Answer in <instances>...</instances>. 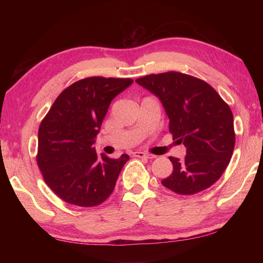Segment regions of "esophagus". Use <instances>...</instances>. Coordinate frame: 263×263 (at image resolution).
<instances>
[{
	"mask_svg": "<svg viewBox=\"0 0 263 263\" xmlns=\"http://www.w3.org/2000/svg\"><path fill=\"white\" fill-rule=\"evenodd\" d=\"M133 155H135L136 158H146V159H153V158H155L154 155L144 153V152H135V153H133Z\"/></svg>",
	"mask_w": 263,
	"mask_h": 263,
	"instance_id": "1",
	"label": "esophagus"
}]
</instances>
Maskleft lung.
<instances>
[{
	"mask_svg": "<svg viewBox=\"0 0 263 263\" xmlns=\"http://www.w3.org/2000/svg\"><path fill=\"white\" fill-rule=\"evenodd\" d=\"M161 101L173 139L183 144V160L169 157L173 173L161 181L180 195H194L219 180L235 144L233 115L210 84L191 75L167 72L136 80Z\"/></svg>",
	"mask_w": 263,
	"mask_h": 263,
	"instance_id": "left-lung-1",
	"label": "left lung"
}]
</instances>
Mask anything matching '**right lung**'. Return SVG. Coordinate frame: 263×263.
<instances>
[{"label":"right lung","instance_id":"right-lung-1","mask_svg":"<svg viewBox=\"0 0 263 263\" xmlns=\"http://www.w3.org/2000/svg\"><path fill=\"white\" fill-rule=\"evenodd\" d=\"M132 82L131 79L102 77L80 80L57 97L42 121L38 167L45 183L66 203L96 206L114 191L130 157H100L94 144L111 101Z\"/></svg>","mask_w":263,"mask_h":263}]
</instances>
